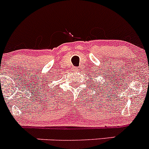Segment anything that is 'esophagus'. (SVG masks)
Listing matches in <instances>:
<instances>
[{
  "label": "esophagus",
  "mask_w": 149,
  "mask_h": 149,
  "mask_svg": "<svg viewBox=\"0 0 149 149\" xmlns=\"http://www.w3.org/2000/svg\"><path fill=\"white\" fill-rule=\"evenodd\" d=\"M79 70V67H73V68H72V70H73V71H76V70Z\"/></svg>",
  "instance_id": "esophagus-1"
}]
</instances>
